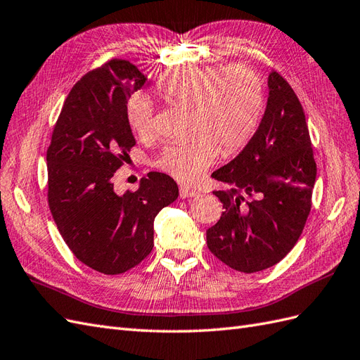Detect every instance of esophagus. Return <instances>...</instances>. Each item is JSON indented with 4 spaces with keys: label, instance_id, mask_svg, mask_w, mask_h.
Masks as SVG:
<instances>
[{
    "label": "esophagus",
    "instance_id": "obj_1",
    "mask_svg": "<svg viewBox=\"0 0 360 360\" xmlns=\"http://www.w3.org/2000/svg\"><path fill=\"white\" fill-rule=\"evenodd\" d=\"M196 195H198V190H195V188L187 187V186H181V187H179V196H181L182 199L193 198V196H196Z\"/></svg>",
    "mask_w": 360,
    "mask_h": 360
}]
</instances>
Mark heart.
I'll return each mask as SVG.
<instances>
[{
  "instance_id": "1",
  "label": "heart",
  "mask_w": 360,
  "mask_h": 360,
  "mask_svg": "<svg viewBox=\"0 0 360 360\" xmlns=\"http://www.w3.org/2000/svg\"><path fill=\"white\" fill-rule=\"evenodd\" d=\"M155 91L172 105L191 108L188 140L164 147L155 165L179 182L196 181L219 155H233L251 140L263 115L264 84L248 63L181 67L165 72ZM126 118L140 136L153 132V106L143 94L126 101Z\"/></svg>"
}]
</instances>
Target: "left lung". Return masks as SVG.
Returning <instances> with one entry per match:
<instances>
[{"mask_svg": "<svg viewBox=\"0 0 360 360\" xmlns=\"http://www.w3.org/2000/svg\"><path fill=\"white\" fill-rule=\"evenodd\" d=\"M268 86L259 129L231 162L213 173L226 188L213 191L224 211L207 229V246L216 259L245 274L268 269L290 252L310 214L316 179L297 94L275 70Z\"/></svg>", "mask_w": 360, "mask_h": 360, "instance_id": "left-lung-1", "label": "left lung"}]
</instances>
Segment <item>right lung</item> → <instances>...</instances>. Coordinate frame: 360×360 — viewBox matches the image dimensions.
I'll return each instance as SVG.
<instances>
[{
    "label": "right lung",
    "mask_w": 360,
    "mask_h": 360,
    "mask_svg": "<svg viewBox=\"0 0 360 360\" xmlns=\"http://www.w3.org/2000/svg\"><path fill=\"white\" fill-rule=\"evenodd\" d=\"M146 82L124 59H110L72 86L47 150V198L67 246L106 275L140 264L153 248V220L178 198L169 174L150 172L140 188L114 191V173L135 146L126 101Z\"/></svg>",
    "instance_id": "add662e5"
}]
</instances>
